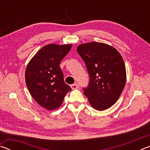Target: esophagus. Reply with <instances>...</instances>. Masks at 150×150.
<instances>
[{"label": "esophagus", "mask_w": 150, "mask_h": 150, "mask_svg": "<svg viewBox=\"0 0 150 150\" xmlns=\"http://www.w3.org/2000/svg\"><path fill=\"white\" fill-rule=\"evenodd\" d=\"M71 87L72 89H76V88H79V85L77 83H74V84L71 85Z\"/></svg>", "instance_id": "obj_1"}]
</instances>
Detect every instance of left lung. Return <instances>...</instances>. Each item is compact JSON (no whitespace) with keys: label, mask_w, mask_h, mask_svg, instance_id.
Masks as SVG:
<instances>
[{"label":"left lung","mask_w":150,"mask_h":150,"mask_svg":"<svg viewBox=\"0 0 150 150\" xmlns=\"http://www.w3.org/2000/svg\"><path fill=\"white\" fill-rule=\"evenodd\" d=\"M77 50L90 77L87 87L83 88L88 102L97 110L110 108L126 84V68L121 55L115 47L98 42L80 45Z\"/></svg>","instance_id":"left-lung-1"}]
</instances>
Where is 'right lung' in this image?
Segmentation results:
<instances>
[{
	"label": "right lung",
	"mask_w": 150,
	"mask_h": 150,
	"mask_svg": "<svg viewBox=\"0 0 150 150\" xmlns=\"http://www.w3.org/2000/svg\"><path fill=\"white\" fill-rule=\"evenodd\" d=\"M71 45L50 44L42 47L27 65L25 79L34 99L47 110L59 108L71 90L66 84L59 64Z\"/></svg>",
	"instance_id": "obj_1"
}]
</instances>
